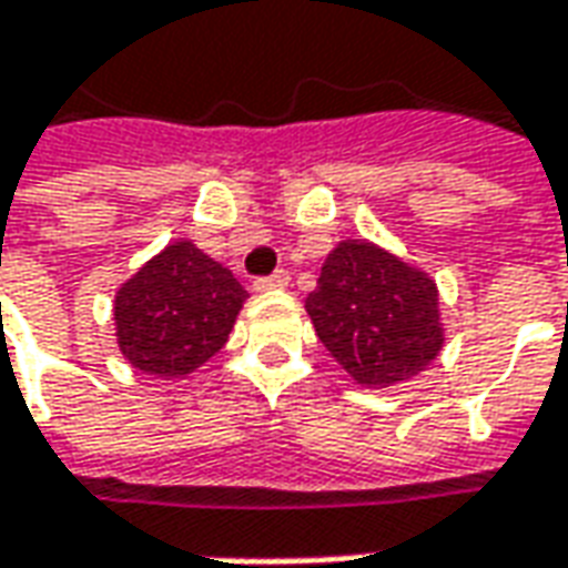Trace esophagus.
<instances>
[{"label": "esophagus", "instance_id": "1", "mask_svg": "<svg viewBox=\"0 0 568 568\" xmlns=\"http://www.w3.org/2000/svg\"><path fill=\"white\" fill-rule=\"evenodd\" d=\"M288 285V270H276V273H270V276H261V280H254V288L257 292H270V288H285Z\"/></svg>", "mask_w": 568, "mask_h": 568}]
</instances>
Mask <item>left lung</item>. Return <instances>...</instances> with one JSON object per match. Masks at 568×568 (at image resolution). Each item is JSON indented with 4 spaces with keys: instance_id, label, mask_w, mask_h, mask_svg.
Listing matches in <instances>:
<instances>
[{
    "instance_id": "obj_1",
    "label": "left lung",
    "mask_w": 568,
    "mask_h": 568,
    "mask_svg": "<svg viewBox=\"0 0 568 568\" xmlns=\"http://www.w3.org/2000/svg\"><path fill=\"white\" fill-rule=\"evenodd\" d=\"M304 307L326 351L369 388L414 379L445 345L435 283L361 239L338 242Z\"/></svg>"
}]
</instances>
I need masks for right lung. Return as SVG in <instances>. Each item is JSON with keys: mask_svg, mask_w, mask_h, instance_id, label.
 <instances>
[{"mask_svg": "<svg viewBox=\"0 0 568 568\" xmlns=\"http://www.w3.org/2000/svg\"><path fill=\"white\" fill-rule=\"evenodd\" d=\"M248 292L192 242L154 254L114 298L123 357L158 379H180L214 357Z\"/></svg>", "mask_w": 568, "mask_h": 568, "instance_id": "obj_1", "label": "right lung"}]
</instances>
